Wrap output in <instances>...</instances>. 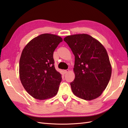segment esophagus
<instances>
[{"label":"esophagus","instance_id":"1","mask_svg":"<svg viewBox=\"0 0 128 128\" xmlns=\"http://www.w3.org/2000/svg\"><path fill=\"white\" fill-rule=\"evenodd\" d=\"M69 72V69H67V70H64V72L65 74H66V73L68 72Z\"/></svg>","mask_w":128,"mask_h":128}]
</instances>
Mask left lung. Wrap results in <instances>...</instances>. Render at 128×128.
I'll return each mask as SVG.
<instances>
[{
  "label": "left lung",
  "mask_w": 128,
  "mask_h": 128,
  "mask_svg": "<svg viewBox=\"0 0 128 128\" xmlns=\"http://www.w3.org/2000/svg\"><path fill=\"white\" fill-rule=\"evenodd\" d=\"M75 56V80L72 90L77 97L92 100L101 96L110 80L112 66L106 48L97 40L86 34L66 37Z\"/></svg>",
  "instance_id": "1"
}]
</instances>
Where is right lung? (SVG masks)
<instances>
[{
  "label": "right lung",
  "instance_id": "obj_1",
  "mask_svg": "<svg viewBox=\"0 0 128 128\" xmlns=\"http://www.w3.org/2000/svg\"><path fill=\"white\" fill-rule=\"evenodd\" d=\"M61 42L59 36L44 34L33 38L22 50L19 76L23 86L34 98L45 100L57 94L62 78L55 69L53 55Z\"/></svg>",
  "mask_w": 128,
  "mask_h": 128
}]
</instances>
